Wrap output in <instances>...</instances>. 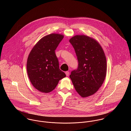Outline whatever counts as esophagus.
<instances>
[{
	"mask_svg": "<svg viewBox=\"0 0 131 131\" xmlns=\"http://www.w3.org/2000/svg\"><path fill=\"white\" fill-rule=\"evenodd\" d=\"M66 74L67 76H69V75H70V72H68V71H67V72H66Z\"/></svg>",
	"mask_w": 131,
	"mask_h": 131,
	"instance_id": "obj_1",
	"label": "esophagus"
}]
</instances>
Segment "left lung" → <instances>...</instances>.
<instances>
[{"instance_id": "8db88e82", "label": "left lung", "mask_w": 131, "mask_h": 131, "mask_svg": "<svg viewBox=\"0 0 131 131\" xmlns=\"http://www.w3.org/2000/svg\"><path fill=\"white\" fill-rule=\"evenodd\" d=\"M78 67L70 75L75 89L82 97L95 93L102 85L107 71L106 59L100 44L92 38L76 35L70 40Z\"/></svg>"}]
</instances>
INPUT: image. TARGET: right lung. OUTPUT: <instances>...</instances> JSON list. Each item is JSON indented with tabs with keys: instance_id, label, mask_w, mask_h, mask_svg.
I'll return each mask as SVG.
<instances>
[{
	"instance_id": "add662e5",
	"label": "right lung",
	"mask_w": 131,
	"mask_h": 131,
	"mask_svg": "<svg viewBox=\"0 0 131 131\" xmlns=\"http://www.w3.org/2000/svg\"><path fill=\"white\" fill-rule=\"evenodd\" d=\"M63 38L60 34H51L41 39L31 51L27 60L29 78L38 90L48 93L55 89L66 75L59 69L55 51Z\"/></svg>"
}]
</instances>
